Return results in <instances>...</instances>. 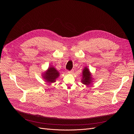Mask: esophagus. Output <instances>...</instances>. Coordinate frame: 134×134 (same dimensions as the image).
Wrapping results in <instances>:
<instances>
[{"label":"esophagus","mask_w":134,"mask_h":134,"mask_svg":"<svg viewBox=\"0 0 134 134\" xmlns=\"http://www.w3.org/2000/svg\"><path fill=\"white\" fill-rule=\"evenodd\" d=\"M68 73L69 74H73V73H74V71H73V70L68 71Z\"/></svg>","instance_id":"1"}]
</instances>
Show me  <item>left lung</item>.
<instances>
[{
  "instance_id": "left-lung-1",
  "label": "left lung",
  "mask_w": 134,
  "mask_h": 134,
  "mask_svg": "<svg viewBox=\"0 0 134 134\" xmlns=\"http://www.w3.org/2000/svg\"><path fill=\"white\" fill-rule=\"evenodd\" d=\"M93 82V78L91 72L87 67H85L82 71V79L81 80V82L83 84L86 86H88Z\"/></svg>"
}]
</instances>
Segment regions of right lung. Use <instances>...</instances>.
Instances as JSON below:
<instances>
[{
	"label": "right lung",
	"instance_id": "1",
	"mask_svg": "<svg viewBox=\"0 0 134 134\" xmlns=\"http://www.w3.org/2000/svg\"><path fill=\"white\" fill-rule=\"evenodd\" d=\"M59 75V72L51 66L49 67L48 69L42 74V77L46 82L52 83L55 82L56 79L58 78Z\"/></svg>",
	"mask_w": 134,
	"mask_h": 134
}]
</instances>
